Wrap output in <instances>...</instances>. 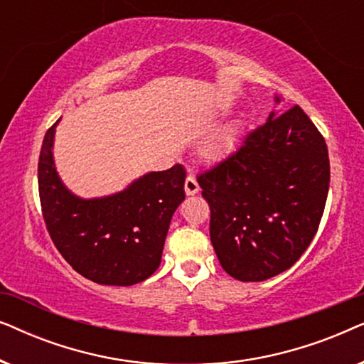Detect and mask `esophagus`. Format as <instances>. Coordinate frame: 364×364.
<instances>
[{
	"label": "esophagus",
	"instance_id": "34e87169",
	"mask_svg": "<svg viewBox=\"0 0 364 364\" xmlns=\"http://www.w3.org/2000/svg\"><path fill=\"white\" fill-rule=\"evenodd\" d=\"M183 187H186V193L187 196H196V193H198V191H200V187H198V182L197 178L192 176H187L186 178V183H183Z\"/></svg>",
	"mask_w": 364,
	"mask_h": 364
}]
</instances>
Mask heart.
Returning a JSON list of instances; mask_svg holds the SVG:
<instances>
[{
  "label": "heart",
  "instance_id": "1",
  "mask_svg": "<svg viewBox=\"0 0 364 364\" xmlns=\"http://www.w3.org/2000/svg\"><path fill=\"white\" fill-rule=\"evenodd\" d=\"M237 136L238 132L235 127L223 129L217 137H213L212 141L208 142V146L205 149V156L208 159H212V161H217V159L227 156V154L235 147Z\"/></svg>",
  "mask_w": 364,
  "mask_h": 364
}]
</instances>
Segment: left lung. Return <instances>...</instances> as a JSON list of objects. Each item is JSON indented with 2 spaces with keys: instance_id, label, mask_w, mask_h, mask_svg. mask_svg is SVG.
Listing matches in <instances>:
<instances>
[{
  "instance_id": "1",
  "label": "left lung",
  "mask_w": 364,
  "mask_h": 364,
  "mask_svg": "<svg viewBox=\"0 0 364 364\" xmlns=\"http://www.w3.org/2000/svg\"><path fill=\"white\" fill-rule=\"evenodd\" d=\"M197 181L223 270L240 282L268 280L303 255L320 225L330 187L326 142L300 106L272 111Z\"/></svg>"
}]
</instances>
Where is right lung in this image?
<instances>
[{
  "label": "right lung",
  "mask_w": 364,
  "mask_h": 364,
  "mask_svg": "<svg viewBox=\"0 0 364 364\" xmlns=\"http://www.w3.org/2000/svg\"><path fill=\"white\" fill-rule=\"evenodd\" d=\"M58 122L44 136L38 164L43 217L54 245L74 270L99 285L144 282L161 265L171 218L186 198V168L177 164L112 196L81 198L54 166Z\"/></svg>",
  "instance_id": "add662e5"
}]
</instances>
